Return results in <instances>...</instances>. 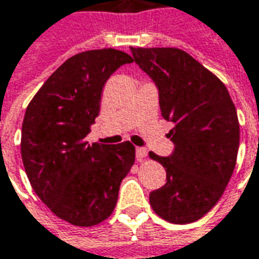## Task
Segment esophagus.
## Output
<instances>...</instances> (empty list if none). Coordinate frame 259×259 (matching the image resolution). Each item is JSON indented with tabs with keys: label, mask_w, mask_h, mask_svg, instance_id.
Here are the masks:
<instances>
[{
	"label": "esophagus",
	"mask_w": 259,
	"mask_h": 259,
	"mask_svg": "<svg viewBox=\"0 0 259 259\" xmlns=\"http://www.w3.org/2000/svg\"><path fill=\"white\" fill-rule=\"evenodd\" d=\"M147 156V150L145 147H138L136 149V157H138V160H142V159H145Z\"/></svg>",
	"instance_id": "34e87169"
}]
</instances>
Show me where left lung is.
Listing matches in <instances>:
<instances>
[{
	"label": "left lung",
	"instance_id": "1",
	"mask_svg": "<svg viewBox=\"0 0 259 259\" xmlns=\"http://www.w3.org/2000/svg\"><path fill=\"white\" fill-rule=\"evenodd\" d=\"M133 60L159 89L160 112L174 124L170 156L150 152L165 167V186L149 196L152 209L172 224H191L221 199L234 174L239 121L225 84L186 51L130 47Z\"/></svg>",
	"mask_w": 259,
	"mask_h": 259
}]
</instances>
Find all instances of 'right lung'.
I'll return each instance as SVG.
<instances>
[{
	"label": "right lung",
	"mask_w": 259,
	"mask_h": 259,
	"mask_svg": "<svg viewBox=\"0 0 259 259\" xmlns=\"http://www.w3.org/2000/svg\"><path fill=\"white\" fill-rule=\"evenodd\" d=\"M133 58L120 50L83 51L66 60L27 106L21 157L37 196L76 227H93L112 215L119 188L135 165L130 142L89 145L104 83Z\"/></svg>",
	"instance_id": "obj_1"
}]
</instances>
